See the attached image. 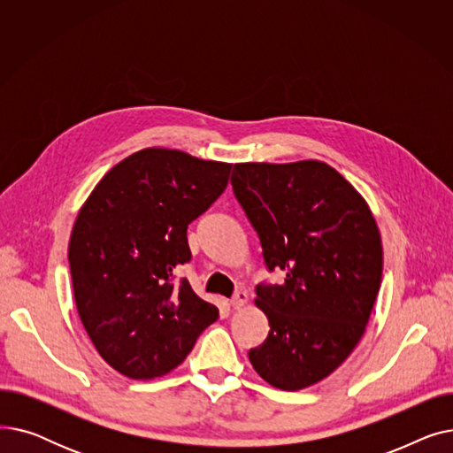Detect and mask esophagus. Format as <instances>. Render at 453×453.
<instances>
[{
    "label": "esophagus",
    "instance_id": "esophagus-1",
    "mask_svg": "<svg viewBox=\"0 0 453 453\" xmlns=\"http://www.w3.org/2000/svg\"><path fill=\"white\" fill-rule=\"evenodd\" d=\"M246 301H248V292L246 290H239L229 299V304H231V308H241V306L246 304Z\"/></svg>",
    "mask_w": 453,
    "mask_h": 453
}]
</instances>
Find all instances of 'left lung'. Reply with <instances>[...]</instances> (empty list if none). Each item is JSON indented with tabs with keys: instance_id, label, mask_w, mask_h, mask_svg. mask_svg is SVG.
Instances as JSON below:
<instances>
[{
	"instance_id": "obj_1",
	"label": "left lung",
	"mask_w": 453,
	"mask_h": 453,
	"mask_svg": "<svg viewBox=\"0 0 453 453\" xmlns=\"http://www.w3.org/2000/svg\"><path fill=\"white\" fill-rule=\"evenodd\" d=\"M234 198L280 284H257L268 316L250 362L268 384L297 391L338 369L365 332L382 282V242L365 200L321 161L236 163Z\"/></svg>"
}]
</instances>
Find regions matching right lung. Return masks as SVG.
Here are the masks:
<instances>
[{"instance_id": "obj_1", "label": "right lung", "mask_w": 453, "mask_h": 453, "mask_svg": "<svg viewBox=\"0 0 453 453\" xmlns=\"http://www.w3.org/2000/svg\"><path fill=\"white\" fill-rule=\"evenodd\" d=\"M229 163L145 149L97 183L82 205L67 258L81 321L121 374L145 380L180 365L219 308L176 268L188 263L187 227L227 187Z\"/></svg>"}]
</instances>
